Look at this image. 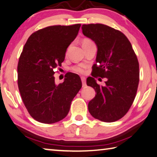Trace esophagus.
I'll return each mask as SVG.
<instances>
[{"mask_svg":"<svg viewBox=\"0 0 157 157\" xmlns=\"http://www.w3.org/2000/svg\"><path fill=\"white\" fill-rule=\"evenodd\" d=\"M81 79H82V87H85V86H86V78H84V77H82Z\"/></svg>","mask_w":157,"mask_h":157,"instance_id":"obj_1","label":"esophagus"}]
</instances>
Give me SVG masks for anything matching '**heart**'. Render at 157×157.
<instances>
[{
    "mask_svg": "<svg viewBox=\"0 0 157 157\" xmlns=\"http://www.w3.org/2000/svg\"><path fill=\"white\" fill-rule=\"evenodd\" d=\"M92 43V41L91 40L89 39H84L82 42V44H88V43ZM86 68V66L83 65V64H79V65L78 66H75L73 67V71L76 72V73H82L84 72V69Z\"/></svg>",
    "mask_w": 157,
    "mask_h": 157,
    "instance_id": "1",
    "label": "heart"
}]
</instances>
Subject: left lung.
Segmentation results:
<instances>
[{"label": "left lung", "instance_id": "obj_1", "mask_svg": "<svg viewBox=\"0 0 157 157\" xmlns=\"http://www.w3.org/2000/svg\"><path fill=\"white\" fill-rule=\"evenodd\" d=\"M82 33L97 47L96 63L86 84L95 89L96 96L88 104L92 117L113 122L125 115L135 99L139 83V63L132 45L125 35L101 24H84ZM107 78L100 86L94 78Z\"/></svg>", "mask_w": 157, "mask_h": 157}]
</instances>
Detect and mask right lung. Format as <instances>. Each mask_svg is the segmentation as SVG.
Instances as JSON below:
<instances>
[{
    "label": "right lung",
    "instance_id": "obj_1",
    "mask_svg": "<svg viewBox=\"0 0 157 157\" xmlns=\"http://www.w3.org/2000/svg\"><path fill=\"white\" fill-rule=\"evenodd\" d=\"M80 26L46 27L31 34L24 47L17 66L19 90L30 115L39 122L53 124L65 118L82 87L78 75L67 73L59 84L54 76Z\"/></svg>",
    "mask_w": 157,
    "mask_h": 157
}]
</instances>
